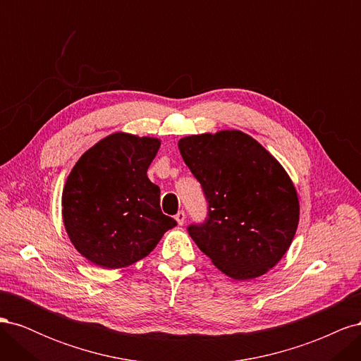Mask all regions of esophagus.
Returning <instances> with one entry per match:
<instances>
[{"mask_svg": "<svg viewBox=\"0 0 361 361\" xmlns=\"http://www.w3.org/2000/svg\"><path fill=\"white\" fill-rule=\"evenodd\" d=\"M174 218H176L178 224H179V226H182V224L185 223V218H187V214H185L183 211H179V212L176 214V216H174Z\"/></svg>", "mask_w": 361, "mask_h": 361, "instance_id": "esophagus-1", "label": "esophagus"}]
</instances>
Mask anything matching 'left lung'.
<instances>
[{
	"mask_svg": "<svg viewBox=\"0 0 361 361\" xmlns=\"http://www.w3.org/2000/svg\"><path fill=\"white\" fill-rule=\"evenodd\" d=\"M180 155L207 202L188 233L235 280L265 274L286 253L300 220L297 191L269 152L241 130L179 140Z\"/></svg>",
	"mask_w": 361,
	"mask_h": 361,
	"instance_id": "1",
	"label": "left lung"
}]
</instances>
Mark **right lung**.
Instances as JSON below:
<instances>
[{
    "instance_id": "right-lung-1",
    "label": "right lung",
    "mask_w": 361,
    "mask_h": 361,
    "mask_svg": "<svg viewBox=\"0 0 361 361\" xmlns=\"http://www.w3.org/2000/svg\"><path fill=\"white\" fill-rule=\"evenodd\" d=\"M157 138L116 133L75 164L63 190L72 244L94 265L116 269L146 257L178 223L164 215L159 187L147 178Z\"/></svg>"
}]
</instances>
